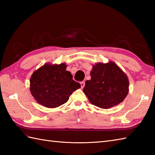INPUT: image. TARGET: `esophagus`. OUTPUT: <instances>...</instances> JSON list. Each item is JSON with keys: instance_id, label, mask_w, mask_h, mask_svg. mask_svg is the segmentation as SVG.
I'll return each mask as SVG.
<instances>
[{"instance_id": "obj_1", "label": "esophagus", "mask_w": 155, "mask_h": 155, "mask_svg": "<svg viewBox=\"0 0 155 155\" xmlns=\"http://www.w3.org/2000/svg\"><path fill=\"white\" fill-rule=\"evenodd\" d=\"M84 85H85L84 81H82V82H81V88H84Z\"/></svg>"}]
</instances>
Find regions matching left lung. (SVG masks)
I'll return each instance as SVG.
<instances>
[{
  "mask_svg": "<svg viewBox=\"0 0 155 155\" xmlns=\"http://www.w3.org/2000/svg\"><path fill=\"white\" fill-rule=\"evenodd\" d=\"M91 77V80L85 82L83 92L95 106L107 109L120 103L127 97L128 79L113 62L94 65Z\"/></svg>",
  "mask_w": 155,
  "mask_h": 155,
  "instance_id": "8db88e82",
  "label": "left lung"
}]
</instances>
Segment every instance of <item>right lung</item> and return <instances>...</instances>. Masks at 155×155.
Instances as JSON below:
<instances>
[{"instance_id": "obj_1", "label": "right lung", "mask_w": 155, "mask_h": 155, "mask_svg": "<svg viewBox=\"0 0 155 155\" xmlns=\"http://www.w3.org/2000/svg\"><path fill=\"white\" fill-rule=\"evenodd\" d=\"M67 65L46 64L33 72L30 79L31 93L42 106L55 108L68 101L81 84L72 80Z\"/></svg>"}]
</instances>
